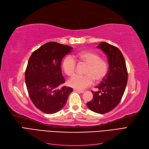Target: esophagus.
Returning a JSON list of instances; mask_svg holds the SVG:
<instances>
[{
	"label": "esophagus",
	"mask_w": 149,
	"mask_h": 149,
	"mask_svg": "<svg viewBox=\"0 0 149 149\" xmlns=\"http://www.w3.org/2000/svg\"><path fill=\"white\" fill-rule=\"evenodd\" d=\"M74 91H78V93H84V91H83V90H78V89H74Z\"/></svg>",
	"instance_id": "obj_1"
}]
</instances>
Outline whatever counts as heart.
Here are the masks:
<instances>
[{
	"label": "heart",
	"mask_w": 149,
	"mask_h": 149,
	"mask_svg": "<svg viewBox=\"0 0 149 149\" xmlns=\"http://www.w3.org/2000/svg\"><path fill=\"white\" fill-rule=\"evenodd\" d=\"M79 61L88 65L86 68L85 76H75L70 79L68 84L76 89H84L91 86L94 80L100 83L106 78L109 70V65L106 60L102 59L99 54L93 52H84L75 55ZM76 61L73 57L68 55L61 63V68L68 76H72L75 73Z\"/></svg>",
	"instance_id": "heart-1"
}]
</instances>
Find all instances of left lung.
<instances>
[{
	"label": "left lung",
	"instance_id": "1",
	"mask_svg": "<svg viewBox=\"0 0 149 149\" xmlns=\"http://www.w3.org/2000/svg\"><path fill=\"white\" fill-rule=\"evenodd\" d=\"M107 55L109 70L106 78L96 88L98 91H92L93 100L86 105L90 110L98 114L111 111L119 104L127 83L128 73L123 55L119 49L106 42L97 47Z\"/></svg>",
	"mask_w": 149,
	"mask_h": 149
}]
</instances>
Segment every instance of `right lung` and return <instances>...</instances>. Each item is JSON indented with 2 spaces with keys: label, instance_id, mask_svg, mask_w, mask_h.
Listing matches in <instances>:
<instances>
[{
  "label": "right lung",
  "instance_id": "add662e5",
  "mask_svg": "<svg viewBox=\"0 0 149 149\" xmlns=\"http://www.w3.org/2000/svg\"><path fill=\"white\" fill-rule=\"evenodd\" d=\"M72 49L51 42L36 49L29 58L25 74L26 88L34 105L44 113L50 114L61 110L73 91L70 87L58 88L65 82L61 60Z\"/></svg>",
  "mask_w": 149,
  "mask_h": 149
}]
</instances>
